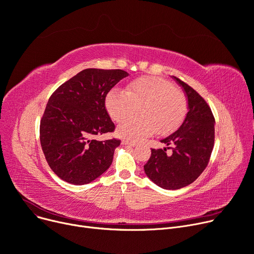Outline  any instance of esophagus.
<instances>
[{"label":"esophagus","instance_id":"obj_1","mask_svg":"<svg viewBox=\"0 0 254 254\" xmlns=\"http://www.w3.org/2000/svg\"><path fill=\"white\" fill-rule=\"evenodd\" d=\"M122 144L128 145V146H135L137 143L135 141H129V140H123Z\"/></svg>","mask_w":254,"mask_h":254}]
</instances>
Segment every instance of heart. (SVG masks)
Instances as JSON below:
<instances>
[{"mask_svg": "<svg viewBox=\"0 0 254 254\" xmlns=\"http://www.w3.org/2000/svg\"><path fill=\"white\" fill-rule=\"evenodd\" d=\"M106 108L113 120L120 122L117 134L129 140H139L155 131L161 135L172 133L185 121L188 100L183 91L160 77H141L130 82L126 90L114 88L106 96Z\"/></svg>", "mask_w": 254, "mask_h": 254, "instance_id": "b5f03b06", "label": "heart"}]
</instances>
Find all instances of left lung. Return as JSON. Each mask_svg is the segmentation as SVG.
I'll return each mask as SVG.
<instances>
[{
  "instance_id": "8db88e82",
  "label": "left lung",
  "mask_w": 254,
  "mask_h": 254,
  "mask_svg": "<svg viewBox=\"0 0 254 254\" xmlns=\"http://www.w3.org/2000/svg\"><path fill=\"white\" fill-rule=\"evenodd\" d=\"M188 98L189 112L174 133L161 139L167 147L152 148L151 158L143 166L150 180L165 190H178L190 185L209 162L214 145L215 120L204 98L176 77ZM172 154L167 153V148Z\"/></svg>"
}]
</instances>
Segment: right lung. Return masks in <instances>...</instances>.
<instances>
[{
	"label": "right lung",
	"mask_w": 254,
	"mask_h": 254,
	"mask_svg": "<svg viewBox=\"0 0 254 254\" xmlns=\"http://www.w3.org/2000/svg\"><path fill=\"white\" fill-rule=\"evenodd\" d=\"M128 72L86 68L50 96L40 123V141L52 171L63 181L82 186L106 172L121 140H96L113 132L106 96Z\"/></svg>",
	"instance_id": "1"
}]
</instances>
